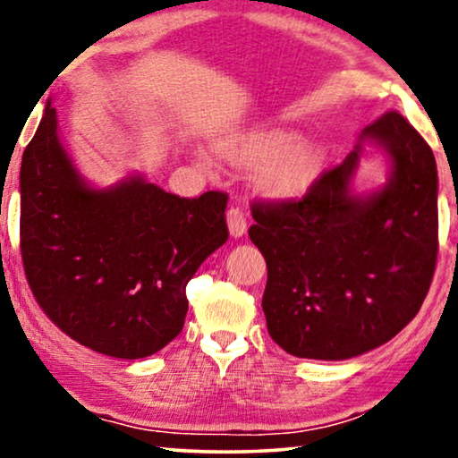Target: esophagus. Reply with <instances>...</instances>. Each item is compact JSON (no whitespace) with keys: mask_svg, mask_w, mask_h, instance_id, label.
I'll return each instance as SVG.
<instances>
[{"mask_svg":"<svg viewBox=\"0 0 458 458\" xmlns=\"http://www.w3.org/2000/svg\"><path fill=\"white\" fill-rule=\"evenodd\" d=\"M227 225H229V231L233 237H242L246 233L248 229V221H246V215H243L242 206L240 204H233L227 212Z\"/></svg>","mask_w":458,"mask_h":458,"instance_id":"obj_1","label":"esophagus"}]
</instances>
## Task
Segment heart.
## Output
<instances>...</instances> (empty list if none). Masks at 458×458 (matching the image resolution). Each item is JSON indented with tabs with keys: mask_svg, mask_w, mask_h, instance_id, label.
<instances>
[{
	"mask_svg": "<svg viewBox=\"0 0 458 458\" xmlns=\"http://www.w3.org/2000/svg\"><path fill=\"white\" fill-rule=\"evenodd\" d=\"M231 156L248 166L271 159L262 173V183L275 193L302 191L321 168V152L312 143H290V135L279 131L243 137L231 149Z\"/></svg>",
	"mask_w": 458,
	"mask_h": 458,
	"instance_id": "heart-1",
	"label": "heart"
}]
</instances>
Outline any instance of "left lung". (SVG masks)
Masks as SVG:
<instances>
[{"label": "left lung", "mask_w": 458, "mask_h": 458, "mask_svg": "<svg viewBox=\"0 0 458 458\" xmlns=\"http://www.w3.org/2000/svg\"><path fill=\"white\" fill-rule=\"evenodd\" d=\"M362 137L394 160L384 190L348 193L360 146L302 198L252 199L248 229L267 260L268 335L298 359L344 360L392 340L421 309L437 260V171L428 141L396 110Z\"/></svg>", "instance_id": "left-lung-1"}]
</instances>
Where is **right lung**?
I'll return each mask as SVG.
<instances>
[{"mask_svg":"<svg viewBox=\"0 0 458 458\" xmlns=\"http://www.w3.org/2000/svg\"><path fill=\"white\" fill-rule=\"evenodd\" d=\"M227 199L179 198L141 177L89 190L47 104L21 166V254L37 304L99 354L158 352L183 329L193 273L227 242Z\"/></svg>","mask_w":458,"mask_h":458,"instance_id":"right-lung-1","label":"right lung"}]
</instances>
